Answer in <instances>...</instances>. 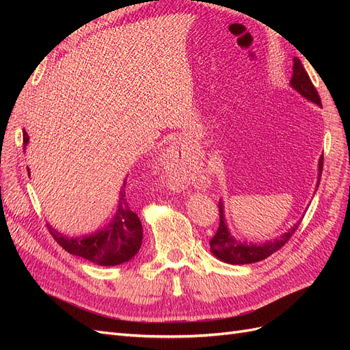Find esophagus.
<instances>
[{
	"mask_svg": "<svg viewBox=\"0 0 350 350\" xmlns=\"http://www.w3.org/2000/svg\"><path fill=\"white\" fill-rule=\"evenodd\" d=\"M179 146H176V144H174V146H171L169 147V150H167V154H169V157H171V161H178L179 159ZM176 187H179V188H183L184 185H181L179 183H174Z\"/></svg>",
	"mask_w": 350,
	"mask_h": 350,
	"instance_id": "1",
	"label": "esophagus"
}]
</instances>
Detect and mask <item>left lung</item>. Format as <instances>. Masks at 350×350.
Returning <instances> with one entry per match:
<instances>
[{
  "instance_id": "left-lung-1",
  "label": "left lung",
  "mask_w": 350,
  "mask_h": 350,
  "mask_svg": "<svg viewBox=\"0 0 350 350\" xmlns=\"http://www.w3.org/2000/svg\"><path fill=\"white\" fill-rule=\"evenodd\" d=\"M291 86L299 94H302L305 99H308L310 102L321 107L320 94L314 88L308 72L305 71L302 62L298 58H293V74L291 79ZM321 172H323V156L319 161V183H317V187L320 185ZM219 216H220L219 228L215 237L210 239V250L216 258L225 261L228 264H238V266L239 264H251V262L261 261L264 258H267L269 256H271L273 252L279 251L284 243L291 239V237L295 234L296 229L299 228V224H301V220L296 221L288 232H284L283 235L278 237L276 239L266 241L262 243H251V242L248 243L232 237L226 225L225 208L221 201H219Z\"/></svg>"
}]
</instances>
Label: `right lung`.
<instances>
[{
	"instance_id": "add662e5",
	"label": "right lung",
	"mask_w": 350,
	"mask_h": 350,
	"mask_svg": "<svg viewBox=\"0 0 350 350\" xmlns=\"http://www.w3.org/2000/svg\"><path fill=\"white\" fill-rule=\"evenodd\" d=\"M27 143L29 135L23 130L25 149ZM27 174L30 175L29 169ZM125 183L126 179L120 191L118 210L107 226L90 235L70 238L48 225L51 235L67 252L86 258L98 266H118V264L130 261L142 247L143 226L139 216L134 213L126 200L124 189Z\"/></svg>"
}]
</instances>
